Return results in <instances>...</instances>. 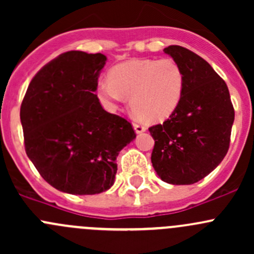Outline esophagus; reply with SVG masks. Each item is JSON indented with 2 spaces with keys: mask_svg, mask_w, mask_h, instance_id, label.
<instances>
[{
  "mask_svg": "<svg viewBox=\"0 0 254 254\" xmlns=\"http://www.w3.org/2000/svg\"><path fill=\"white\" fill-rule=\"evenodd\" d=\"M132 127H134L135 132H136V134H141V132L146 131V127L145 125L140 124V123H134V124H132Z\"/></svg>",
  "mask_w": 254,
  "mask_h": 254,
  "instance_id": "obj_1",
  "label": "esophagus"
}]
</instances>
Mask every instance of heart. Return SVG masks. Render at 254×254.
Listing matches in <instances>:
<instances>
[{
    "label": "heart",
    "instance_id": "heart-1",
    "mask_svg": "<svg viewBox=\"0 0 254 254\" xmlns=\"http://www.w3.org/2000/svg\"><path fill=\"white\" fill-rule=\"evenodd\" d=\"M184 73L171 58L135 59L112 70L111 78L98 82L97 94L108 108L131 98V108L139 118L163 120L181 102Z\"/></svg>",
    "mask_w": 254,
    "mask_h": 254
}]
</instances>
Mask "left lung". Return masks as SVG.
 <instances>
[{
  "label": "left lung",
  "instance_id": "left-lung-1",
  "mask_svg": "<svg viewBox=\"0 0 254 254\" xmlns=\"http://www.w3.org/2000/svg\"><path fill=\"white\" fill-rule=\"evenodd\" d=\"M163 51L181 65L184 89L170 118L148 127L155 140L151 162L166 183L193 184L212 172L226 156L234 106L225 81L203 58L179 45Z\"/></svg>",
  "mask_w": 254,
  "mask_h": 254
}]
</instances>
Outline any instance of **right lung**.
<instances>
[{"label": "right lung", "mask_w": 254, "mask_h": 254, "mask_svg": "<svg viewBox=\"0 0 254 254\" xmlns=\"http://www.w3.org/2000/svg\"><path fill=\"white\" fill-rule=\"evenodd\" d=\"M103 54L67 51L38 71L20 106L28 157L50 186L76 195L108 190L132 125L102 108L94 92Z\"/></svg>", "instance_id": "obj_1"}]
</instances>
